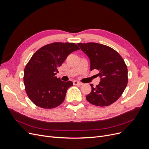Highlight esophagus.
Segmentation results:
<instances>
[{"label":"esophagus","mask_w":149,"mask_h":149,"mask_svg":"<svg viewBox=\"0 0 149 149\" xmlns=\"http://www.w3.org/2000/svg\"><path fill=\"white\" fill-rule=\"evenodd\" d=\"M73 84H74V85H82L83 84L82 83L79 82V81H73Z\"/></svg>","instance_id":"esophagus-1"}]
</instances>
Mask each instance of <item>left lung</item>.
<instances>
[{
  "instance_id": "8db88e82",
  "label": "left lung",
  "mask_w": 149,
  "mask_h": 149,
  "mask_svg": "<svg viewBox=\"0 0 149 149\" xmlns=\"http://www.w3.org/2000/svg\"><path fill=\"white\" fill-rule=\"evenodd\" d=\"M80 49L91 61V70L97 69L101 80L86 95L91 104L108 106L118 100L126 89L127 82V68L123 58L111 47L97 43H79Z\"/></svg>"
}]
</instances>
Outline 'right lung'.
<instances>
[{
    "instance_id": "right-lung-1",
    "label": "right lung",
    "mask_w": 149,
    "mask_h": 149,
    "mask_svg": "<svg viewBox=\"0 0 149 149\" xmlns=\"http://www.w3.org/2000/svg\"><path fill=\"white\" fill-rule=\"evenodd\" d=\"M80 48L74 43L54 42L38 49L24 69L25 91L32 102L43 109H52L63 102L70 81H63L56 75L67 57Z\"/></svg>"
}]
</instances>
